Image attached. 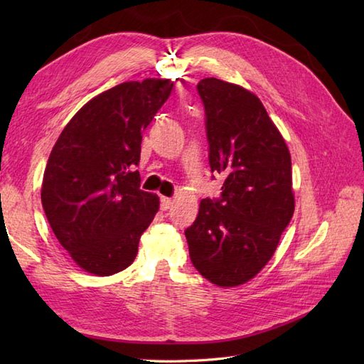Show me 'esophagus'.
<instances>
[{"instance_id": "1", "label": "esophagus", "mask_w": 364, "mask_h": 364, "mask_svg": "<svg viewBox=\"0 0 364 364\" xmlns=\"http://www.w3.org/2000/svg\"><path fill=\"white\" fill-rule=\"evenodd\" d=\"M172 203H173V202H172V198H168V197H162V198H161V210H162V211H167L168 208L172 206Z\"/></svg>"}]
</instances>
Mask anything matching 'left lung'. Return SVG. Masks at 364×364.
<instances>
[{"label":"left lung","mask_w":364,"mask_h":364,"mask_svg":"<svg viewBox=\"0 0 364 364\" xmlns=\"http://www.w3.org/2000/svg\"><path fill=\"white\" fill-rule=\"evenodd\" d=\"M205 106L211 172L225 175L220 198H203L184 231L192 264L231 288L267 264L294 214L291 154L259 98L218 78L197 84Z\"/></svg>","instance_id":"left-lung-1"}]
</instances>
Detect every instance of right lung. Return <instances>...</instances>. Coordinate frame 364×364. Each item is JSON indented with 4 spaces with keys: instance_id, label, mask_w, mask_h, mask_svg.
Instances as JSON below:
<instances>
[{
    "instance_id": "1",
    "label": "right lung",
    "mask_w": 364,
    "mask_h": 364,
    "mask_svg": "<svg viewBox=\"0 0 364 364\" xmlns=\"http://www.w3.org/2000/svg\"><path fill=\"white\" fill-rule=\"evenodd\" d=\"M172 87L159 78L122 82L84 105L53 146L42 206L60 245L89 274L127 269L159 210L136 166L142 133Z\"/></svg>"
}]
</instances>
